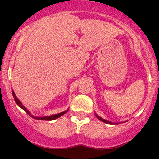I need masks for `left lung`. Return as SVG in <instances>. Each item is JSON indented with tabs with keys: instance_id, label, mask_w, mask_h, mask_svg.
Segmentation results:
<instances>
[{
	"instance_id": "left-lung-1",
	"label": "left lung",
	"mask_w": 159,
	"mask_h": 159,
	"mask_svg": "<svg viewBox=\"0 0 159 159\" xmlns=\"http://www.w3.org/2000/svg\"><path fill=\"white\" fill-rule=\"evenodd\" d=\"M95 116H96V117H97V119H99L100 121L103 122V123H108V124H113V123H111V122H110V121H107V120H106V119H102V118H101L100 116H98L97 114H95ZM116 123V124H118V123Z\"/></svg>"
}]
</instances>
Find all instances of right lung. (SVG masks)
I'll return each instance as SVG.
<instances>
[{
    "mask_svg": "<svg viewBox=\"0 0 159 159\" xmlns=\"http://www.w3.org/2000/svg\"><path fill=\"white\" fill-rule=\"evenodd\" d=\"M12 96H13V98H14V100H15V102H16V104H17L18 106L20 107L21 108V109H23V110L25 111L26 112V113H27L29 116H30L31 117L33 118V119H37V120H47V121H51V120H54V119H58L59 117H60L61 116H63L64 114H65L66 112H67V111H68V109H67V110L64 111L60 112V113H59V114H55V115H52V116H42V117H39V116H33V115H32V114H31V112L29 111V110H28L27 108L25 107L24 106L23 104H22V102H20L19 99H18V98L16 96V95H15V93H14L13 91L12 92Z\"/></svg>",
    "mask_w": 159,
    "mask_h": 159,
    "instance_id": "obj_1",
    "label": "right lung"
}]
</instances>
